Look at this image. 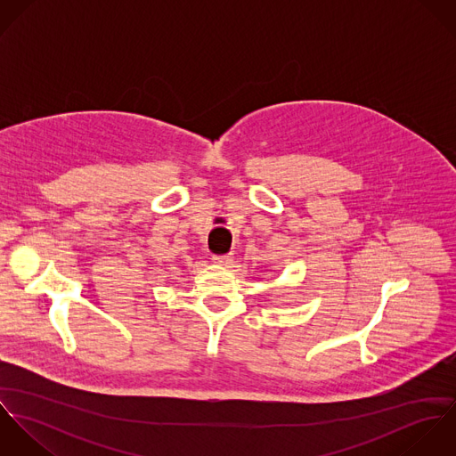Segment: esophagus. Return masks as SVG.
Returning <instances> with one entry per match:
<instances>
[{
	"mask_svg": "<svg viewBox=\"0 0 456 456\" xmlns=\"http://www.w3.org/2000/svg\"><path fill=\"white\" fill-rule=\"evenodd\" d=\"M212 261L216 263V265H219V266H228L230 263H232V256H228V255H223V256H212Z\"/></svg>",
	"mask_w": 456,
	"mask_h": 456,
	"instance_id": "esophagus-1",
	"label": "esophagus"
}]
</instances>
